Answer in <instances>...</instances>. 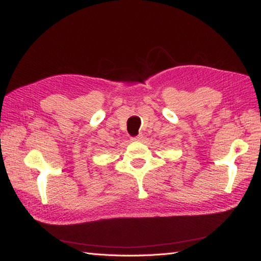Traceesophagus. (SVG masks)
Wrapping results in <instances>:
<instances>
[{
    "label": "esophagus",
    "mask_w": 261,
    "mask_h": 261,
    "mask_svg": "<svg viewBox=\"0 0 261 261\" xmlns=\"http://www.w3.org/2000/svg\"><path fill=\"white\" fill-rule=\"evenodd\" d=\"M143 138V136L142 135H139L138 137H135V138H131V140L132 141H137V140H141Z\"/></svg>",
    "instance_id": "34e87169"
}]
</instances>
